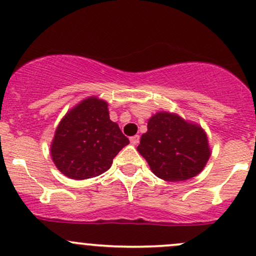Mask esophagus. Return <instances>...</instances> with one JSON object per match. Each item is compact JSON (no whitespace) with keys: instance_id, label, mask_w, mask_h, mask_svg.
I'll return each mask as SVG.
<instances>
[{"instance_id":"34e87169","label":"esophagus","mask_w":256,"mask_h":256,"mask_svg":"<svg viewBox=\"0 0 256 256\" xmlns=\"http://www.w3.org/2000/svg\"><path fill=\"white\" fill-rule=\"evenodd\" d=\"M130 142L132 143L134 146H136V144H138V142H140V136L138 134H136V136H132L130 138Z\"/></svg>"}]
</instances>
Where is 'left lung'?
<instances>
[{
	"mask_svg": "<svg viewBox=\"0 0 256 256\" xmlns=\"http://www.w3.org/2000/svg\"><path fill=\"white\" fill-rule=\"evenodd\" d=\"M137 150L154 175L170 182L194 178L212 154L203 128L169 112L150 118Z\"/></svg>",
	"mask_w": 256,
	"mask_h": 256,
	"instance_id": "obj_1",
	"label": "left lung"
}]
</instances>
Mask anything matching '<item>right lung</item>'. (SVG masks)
<instances>
[{
  "instance_id": "add662e5",
  "label": "right lung",
  "mask_w": 256,
  "mask_h": 256,
  "mask_svg": "<svg viewBox=\"0 0 256 256\" xmlns=\"http://www.w3.org/2000/svg\"><path fill=\"white\" fill-rule=\"evenodd\" d=\"M128 142L109 118L108 103L91 96L72 106L58 124L50 156L66 178L86 180L106 172Z\"/></svg>"
}]
</instances>
